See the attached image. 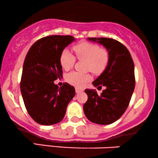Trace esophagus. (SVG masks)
Returning <instances> with one entry per match:
<instances>
[{"instance_id":"obj_1","label":"esophagus","mask_w":158,"mask_h":158,"mask_svg":"<svg viewBox=\"0 0 158 158\" xmlns=\"http://www.w3.org/2000/svg\"><path fill=\"white\" fill-rule=\"evenodd\" d=\"M75 90H76V92H77V94L81 93V92L83 91V89H81V88H77V87L75 88Z\"/></svg>"}]
</instances>
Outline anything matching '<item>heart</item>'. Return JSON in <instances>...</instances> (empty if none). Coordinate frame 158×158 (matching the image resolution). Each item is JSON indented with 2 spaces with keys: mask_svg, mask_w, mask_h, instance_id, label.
Masks as SVG:
<instances>
[{
  "mask_svg": "<svg viewBox=\"0 0 158 158\" xmlns=\"http://www.w3.org/2000/svg\"><path fill=\"white\" fill-rule=\"evenodd\" d=\"M73 50L78 60L85 61V68L94 74H100L106 70L109 61V53L105 48L99 45L81 41L73 47ZM76 57L68 50H64L60 56V64L63 69L68 70L73 67ZM91 79L89 73H81L73 71L68 73L66 80L77 87L84 86Z\"/></svg>",
  "mask_w": 158,
  "mask_h": 158,
  "instance_id": "obj_1",
  "label": "heart"
}]
</instances>
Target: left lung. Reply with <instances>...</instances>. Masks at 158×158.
Instances as JSON below:
<instances>
[{
    "mask_svg": "<svg viewBox=\"0 0 158 158\" xmlns=\"http://www.w3.org/2000/svg\"><path fill=\"white\" fill-rule=\"evenodd\" d=\"M102 44L109 53V61L105 71L93 81L98 88L105 86L101 95L95 90L85 89L88 100L83 106L86 117L92 123L109 125L125 113L135 90V65L126 47L110 38H89Z\"/></svg>",
    "mask_w": 158,
    "mask_h": 158,
    "instance_id": "8db88e82",
    "label": "left lung"
}]
</instances>
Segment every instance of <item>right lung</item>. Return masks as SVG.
<instances>
[{
    "mask_svg": "<svg viewBox=\"0 0 158 158\" xmlns=\"http://www.w3.org/2000/svg\"><path fill=\"white\" fill-rule=\"evenodd\" d=\"M73 41L71 35L46 36L32 45L25 58L20 83L21 95L27 112L39 124L61 122L75 96V88L68 83L60 88L54 84L62 77L61 52Z\"/></svg>",
    "mask_w": 158,
    "mask_h": 158,
    "instance_id": "1",
    "label": "right lung"
}]
</instances>
